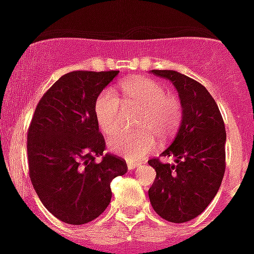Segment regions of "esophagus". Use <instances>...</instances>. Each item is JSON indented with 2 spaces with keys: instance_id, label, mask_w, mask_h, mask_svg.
<instances>
[{
  "instance_id": "1",
  "label": "esophagus",
  "mask_w": 254,
  "mask_h": 254,
  "mask_svg": "<svg viewBox=\"0 0 254 254\" xmlns=\"http://www.w3.org/2000/svg\"><path fill=\"white\" fill-rule=\"evenodd\" d=\"M141 166V165H139V163H133V162H129L127 163V169L130 170H135V169H138V167Z\"/></svg>"
}]
</instances>
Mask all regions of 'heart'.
I'll list each match as a JSON object with an SVG mask.
<instances>
[{
	"mask_svg": "<svg viewBox=\"0 0 254 254\" xmlns=\"http://www.w3.org/2000/svg\"><path fill=\"white\" fill-rule=\"evenodd\" d=\"M123 101L105 89L97 96L95 116L104 134L113 135L123 125L124 105L142 108L137 120V127L142 130L123 133L109 141V150L127 162H139L151 154L159 139H169L177 133L182 121L181 101L167 95L158 81L149 77H133L120 84ZM124 104H123L122 103Z\"/></svg>",
	"mask_w": 254,
	"mask_h": 254,
	"instance_id": "1",
	"label": "heart"
}]
</instances>
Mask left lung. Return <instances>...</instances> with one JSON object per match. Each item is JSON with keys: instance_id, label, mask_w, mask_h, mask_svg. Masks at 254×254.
Returning <instances> with one entry per match:
<instances>
[{"instance_id": "left-lung-1", "label": "left lung", "mask_w": 254, "mask_h": 254, "mask_svg": "<svg viewBox=\"0 0 254 254\" xmlns=\"http://www.w3.org/2000/svg\"><path fill=\"white\" fill-rule=\"evenodd\" d=\"M173 83L179 93L182 121L175 138L162 157L150 159L157 177L150 189L151 207L171 223L199 216L220 189L225 171V127L216 101L205 87L173 69H151Z\"/></svg>"}]
</instances>
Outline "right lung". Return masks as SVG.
I'll return each instance as SVG.
<instances>
[{"mask_svg": "<svg viewBox=\"0 0 254 254\" xmlns=\"http://www.w3.org/2000/svg\"><path fill=\"white\" fill-rule=\"evenodd\" d=\"M119 71H73L39 100L27 133L31 183L59 220L80 225L95 220L111 203V182L127 174V162L103 154L95 103ZM101 156L100 161H96Z\"/></svg>", "mask_w": 254, "mask_h": 254, "instance_id": "right-lung-1", "label": "right lung"}]
</instances>
